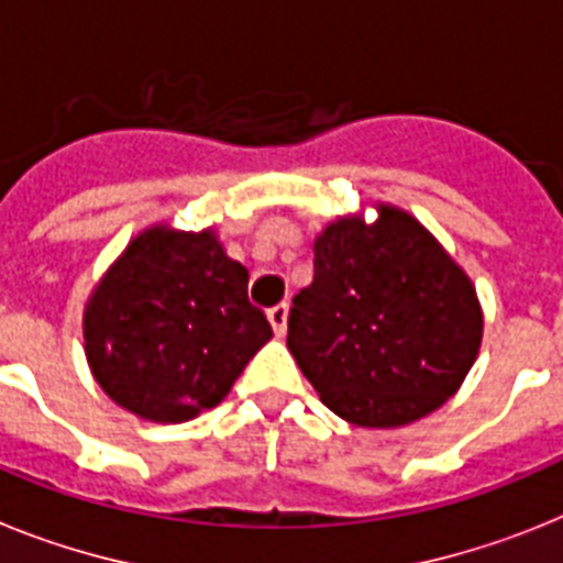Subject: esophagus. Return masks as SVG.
<instances>
[{
	"label": "esophagus",
	"instance_id": "obj_1",
	"mask_svg": "<svg viewBox=\"0 0 563 563\" xmlns=\"http://www.w3.org/2000/svg\"><path fill=\"white\" fill-rule=\"evenodd\" d=\"M268 322H272V329H275L277 336L286 334V325H288V302H277L268 309Z\"/></svg>",
	"mask_w": 563,
	"mask_h": 563
}]
</instances>
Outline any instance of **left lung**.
<instances>
[{
  "instance_id": "left-lung-1",
  "label": "left lung",
  "mask_w": 563,
  "mask_h": 563,
  "mask_svg": "<svg viewBox=\"0 0 563 563\" xmlns=\"http://www.w3.org/2000/svg\"><path fill=\"white\" fill-rule=\"evenodd\" d=\"M476 286L410 212L342 214L314 238V280L291 302L288 351L322 405L360 428H402L462 388L482 349Z\"/></svg>"
}]
</instances>
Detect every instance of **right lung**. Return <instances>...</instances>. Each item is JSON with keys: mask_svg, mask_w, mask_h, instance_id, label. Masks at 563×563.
I'll return each instance as SVG.
<instances>
[{"mask_svg": "<svg viewBox=\"0 0 563 563\" xmlns=\"http://www.w3.org/2000/svg\"><path fill=\"white\" fill-rule=\"evenodd\" d=\"M246 286V266L212 227H146L85 302V356L99 388L146 422H189L223 402L272 340Z\"/></svg>", "mask_w": 563, "mask_h": 563, "instance_id": "1", "label": "right lung"}]
</instances>
